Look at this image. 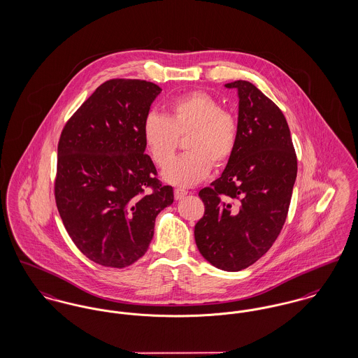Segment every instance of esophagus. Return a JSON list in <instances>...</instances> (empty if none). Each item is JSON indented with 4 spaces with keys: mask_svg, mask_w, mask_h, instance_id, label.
<instances>
[{
    "mask_svg": "<svg viewBox=\"0 0 358 358\" xmlns=\"http://www.w3.org/2000/svg\"><path fill=\"white\" fill-rule=\"evenodd\" d=\"M187 194L188 191L183 189V188H175V191H173V195H175V199H176V201L183 199Z\"/></svg>",
    "mask_w": 358,
    "mask_h": 358,
    "instance_id": "obj_1",
    "label": "esophagus"
}]
</instances>
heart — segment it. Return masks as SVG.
Segmentation results:
<instances>
[{
    "label": "heart",
    "mask_w": 358,
    "mask_h": 358,
    "mask_svg": "<svg viewBox=\"0 0 358 358\" xmlns=\"http://www.w3.org/2000/svg\"><path fill=\"white\" fill-rule=\"evenodd\" d=\"M141 133L152 160L160 167L170 162L178 137L187 134V153L175 157L162 172V179L189 187L206 178L213 163L217 167L227 163L237 147L238 124L213 95L192 92L170 101L166 115L147 114Z\"/></svg>",
    "instance_id": "obj_1"
}]
</instances>
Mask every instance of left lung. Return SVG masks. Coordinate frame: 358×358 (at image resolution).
Instances as JSON below:
<instances>
[{
  "label": "left lung",
  "mask_w": 358,
  "mask_h": 358,
  "mask_svg": "<svg viewBox=\"0 0 358 358\" xmlns=\"http://www.w3.org/2000/svg\"><path fill=\"white\" fill-rule=\"evenodd\" d=\"M238 95V141L221 176L199 191L205 215L195 225L201 255L218 269L256 263L287 218L298 162L282 110L253 83H226Z\"/></svg>",
  "instance_id": "left-lung-1"
}]
</instances>
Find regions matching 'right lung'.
<instances>
[{"instance_id": "add662e5", "label": "right lung", "mask_w": 358, "mask_h": 358, "mask_svg": "<svg viewBox=\"0 0 358 358\" xmlns=\"http://www.w3.org/2000/svg\"><path fill=\"white\" fill-rule=\"evenodd\" d=\"M160 93L147 80H108L60 136L57 210L78 249L99 265L125 268L143 257L157 214L173 202L172 187L155 178L141 133Z\"/></svg>"}]
</instances>
